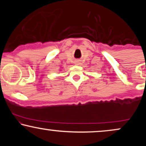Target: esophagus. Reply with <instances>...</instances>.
I'll return each instance as SVG.
<instances>
[{"instance_id":"1","label":"esophagus","mask_w":146,"mask_h":146,"mask_svg":"<svg viewBox=\"0 0 146 146\" xmlns=\"http://www.w3.org/2000/svg\"><path fill=\"white\" fill-rule=\"evenodd\" d=\"M79 63H80V62H79V61L75 62V64H79Z\"/></svg>"}]
</instances>
